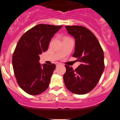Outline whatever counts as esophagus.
<instances>
[{
    "mask_svg": "<svg viewBox=\"0 0 120 120\" xmlns=\"http://www.w3.org/2000/svg\"><path fill=\"white\" fill-rule=\"evenodd\" d=\"M61 65V63H56V66H59V65Z\"/></svg>",
    "mask_w": 120,
    "mask_h": 120,
    "instance_id": "esophagus-1",
    "label": "esophagus"
}]
</instances>
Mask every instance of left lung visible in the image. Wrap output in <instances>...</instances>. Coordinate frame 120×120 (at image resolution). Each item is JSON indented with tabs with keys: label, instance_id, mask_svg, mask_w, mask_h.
<instances>
[{
	"label": "left lung",
	"instance_id": "obj_1",
	"mask_svg": "<svg viewBox=\"0 0 120 120\" xmlns=\"http://www.w3.org/2000/svg\"><path fill=\"white\" fill-rule=\"evenodd\" d=\"M65 28L75 39L73 56L81 64L75 70L65 65L64 81L71 93L86 94L95 88L104 71L103 51L96 36L88 29L81 26H67Z\"/></svg>",
	"mask_w": 120,
	"mask_h": 120
}]
</instances>
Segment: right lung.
I'll return each mask as SVG.
<instances>
[{
    "mask_svg": "<svg viewBox=\"0 0 120 120\" xmlns=\"http://www.w3.org/2000/svg\"><path fill=\"white\" fill-rule=\"evenodd\" d=\"M62 27L38 24L19 40L12 56V67L18 84L27 94L38 95L49 87L56 65H41L39 55L47 50L52 38Z\"/></svg>",
    "mask_w": 120,
    "mask_h": 120,
    "instance_id": "right-lung-1",
    "label": "right lung"
}]
</instances>
